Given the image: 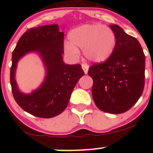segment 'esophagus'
<instances>
[{
  "label": "esophagus",
  "instance_id": "34e87169",
  "mask_svg": "<svg viewBox=\"0 0 153 153\" xmlns=\"http://www.w3.org/2000/svg\"><path fill=\"white\" fill-rule=\"evenodd\" d=\"M82 69L84 70V73L87 74L88 73V70H89V66L86 64H82Z\"/></svg>",
  "mask_w": 153,
  "mask_h": 153
}]
</instances>
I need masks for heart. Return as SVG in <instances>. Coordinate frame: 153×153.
Instances as JSON below:
<instances>
[{
	"instance_id": "obj_1",
	"label": "heart",
	"mask_w": 153,
	"mask_h": 153,
	"mask_svg": "<svg viewBox=\"0 0 153 153\" xmlns=\"http://www.w3.org/2000/svg\"><path fill=\"white\" fill-rule=\"evenodd\" d=\"M69 42L64 44V51L69 58L77 59L79 50L87 61L102 63L109 59L116 47V37L110 28L101 24H84L72 29Z\"/></svg>"
}]
</instances>
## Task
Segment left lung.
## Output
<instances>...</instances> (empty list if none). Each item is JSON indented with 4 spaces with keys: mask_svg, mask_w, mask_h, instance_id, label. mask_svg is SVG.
<instances>
[{
    "mask_svg": "<svg viewBox=\"0 0 153 153\" xmlns=\"http://www.w3.org/2000/svg\"><path fill=\"white\" fill-rule=\"evenodd\" d=\"M116 47L104 63L89 67L94 102L101 111L120 114L129 110L142 95L145 55L138 40L116 24L110 26Z\"/></svg>",
    "mask_w": 153,
    "mask_h": 153,
    "instance_id": "1",
    "label": "left lung"
}]
</instances>
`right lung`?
Returning a JSON list of instances; mask_svg holds the SVG:
<instances>
[{
  "instance_id": "right-lung-1",
  "label": "right lung",
  "mask_w": 153,
  "mask_h": 153,
  "mask_svg": "<svg viewBox=\"0 0 153 153\" xmlns=\"http://www.w3.org/2000/svg\"><path fill=\"white\" fill-rule=\"evenodd\" d=\"M64 32L58 24L29 29L18 41L12 52L10 83L17 104L34 116L49 118L66 109L78 80L84 75L80 64L63 61ZM29 53H37L45 69L44 81L30 94L19 90L15 79L18 61Z\"/></svg>"
}]
</instances>
